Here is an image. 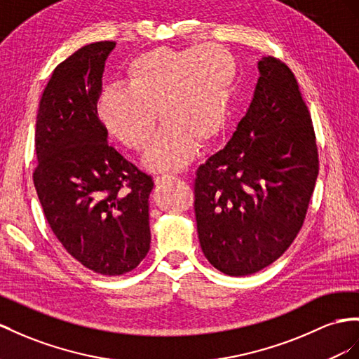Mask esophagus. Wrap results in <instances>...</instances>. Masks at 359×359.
Listing matches in <instances>:
<instances>
[{
  "label": "esophagus",
  "instance_id": "esophagus-1",
  "mask_svg": "<svg viewBox=\"0 0 359 359\" xmlns=\"http://www.w3.org/2000/svg\"><path fill=\"white\" fill-rule=\"evenodd\" d=\"M174 179H177L176 176H171V174H162V176L156 177V185H163V183H168Z\"/></svg>",
  "mask_w": 359,
  "mask_h": 359
}]
</instances>
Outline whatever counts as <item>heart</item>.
Here are the masks:
<instances>
[{
	"mask_svg": "<svg viewBox=\"0 0 359 359\" xmlns=\"http://www.w3.org/2000/svg\"><path fill=\"white\" fill-rule=\"evenodd\" d=\"M235 80V59L219 45L153 48L128 62L127 88L101 92L100 121L128 149L144 151L158 110L163 127L144 163L151 171H177L194 158L198 142L208 145L223 133Z\"/></svg>",
	"mask_w": 359,
	"mask_h": 359,
	"instance_id": "1",
	"label": "heart"
}]
</instances>
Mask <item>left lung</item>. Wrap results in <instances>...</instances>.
Masks as SVG:
<instances>
[{"instance_id": "1", "label": "left lung", "mask_w": 359, "mask_h": 359, "mask_svg": "<svg viewBox=\"0 0 359 359\" xmlns=\"http://www.w3.org/2000/svg\"><path fill=\"white\" fill-rule=\"evenodd\" d=\"M258 69L245 116L194 180L201 250L217 270L236 278L288 249L318 176L314 127L292 71L271 56Z\"/></svg>"}]
</instances>
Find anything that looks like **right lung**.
Masks as SVG:
<instances>
[{
    "label": "right lung",
    "mask_w": 359,
    "mask_h": 359,
    "mask_svg": "<svg viewBox=\"0 0 359 359\" xmlns=\"http://www.w3.org/2000/svg\"><path fill=\"white\" fill-rule=\"evenodd\" d=\"M115 42L81 47L53 71L34 147L33 182L45 218L65 250L86 269L119 276L150 250L153 179L107 142L97 103Z\"/></svg>",
    "instance_id": "obj_1"
}]
</instances>
